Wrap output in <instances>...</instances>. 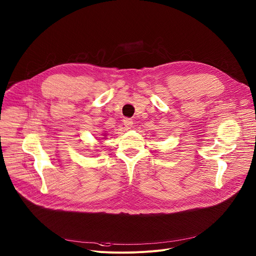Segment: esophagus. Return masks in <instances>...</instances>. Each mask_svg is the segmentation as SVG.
Wrapping results in <instances>:
<instances>
[{
	"instance_id": "1",
	"label": "esophagus",
	"mask_w": 256,
	"mask_h": 256,
	"mask_svg": "<svg viewBox=\"0 0 256 256\" xmlns=\"http://www.w3.org/2000/svg\"><path fill=\"white\" fill-rule=\"evenodd\" d=\"M124 124L128 128H130L132 126V124H134V122H132V120H130V118H124Z\"/></svg>"
}]
</instances>
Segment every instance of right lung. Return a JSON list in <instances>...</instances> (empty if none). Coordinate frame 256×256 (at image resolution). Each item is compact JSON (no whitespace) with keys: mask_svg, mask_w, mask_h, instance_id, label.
Segmentation results:
<instances>
[{"mask_svg":"<svg viewBox=\"0 0 256 256\" xmlns=\"http://www.w3.org/2000/svg\"><path fill=\"white\" fill-rule=\"evenodd\" d=\"M103 136H104V134H103Z\"/></svg>","mask_w":256,"mask_h":256,"instance_id":"1","label":"right lung"}]
</instances>
